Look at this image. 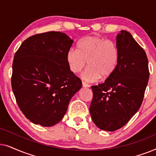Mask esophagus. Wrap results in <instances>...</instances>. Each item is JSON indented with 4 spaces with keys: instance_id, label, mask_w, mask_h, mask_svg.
Returning <instances> with one entry per match:
<instances>
[{
    "instance_id": "esophagus-1",
    "label": "esophagus",
    "mask_w": 156,
    "mask_h": 156,
    "mask_svg": "<svg viewBox=\"0 0 156 156\" xmlns=\"http://www.w3.org/2000/svg\"><path fill=\"white\" fill-rule=\"evenodd\" d=\"M82 86L84 87H89V84H87L86 82H83V81H82Z\"/></svg>"
}]
</instances>
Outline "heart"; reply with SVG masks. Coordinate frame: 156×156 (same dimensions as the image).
I'll return each instance as SVG.
<instances>
[{
  "instance_id": "1",
  "label": "heart",
  "mask_w": 156,
  "mask_h": 156,
  "mask_svg": "<svg viewBox=\"0 0 156 156\" xmlns=\"http://www.w3.org/2000/svg\"><path fill=\"white\" fill-rule=\"evenodd\" d=\"M69 69L74 73L86 70L82 76L85 80L94 82L100 78L106 80L114 74L119 61V51L116 44L110 40L98 36H87L77 43V50L70 49L67 54Z\"/></svg>"
}]
</instances>
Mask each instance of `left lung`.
Instances as JSON below:
<instances>
[{
    "label": "left lung",
    "mask_w": 156,
    "mask_h": 156,
    "mask_svg": "<svg viewBox=\"0 0 156 156\" xmlns=\"http://www.w3.org/2000/svg\"><path fill=\"white\" fill-rule=\"evenodd\" d=\"M116 46L119 61L114 74L91 87V119L98 128L107 131L121 129L138 112L149 79L147 55L131 33L121 30Z\"/></svg>",
    "instance_id": "left-lung-1"
}]
</instances>
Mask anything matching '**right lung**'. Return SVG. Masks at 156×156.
Returning a JSON list of instances; mask_svg holds the SVG:
<instances>
[{"mask_svg": "<svg viewBox=\"0 0 156 156\" xmlns=\"http://www.w3.org/2000/svg\"><path fill=\"white\" fill-rule=\"evenodd\" d=\"M72 43L65 33L47 32L27 38L15 54L12 92L23 114L35 124H57L82 88L67 61Z\"/></svg>", "mask_w": 156, "mask_h": 156, "instance_id": "obj_1", "label": "right lung"}]
</instances>
